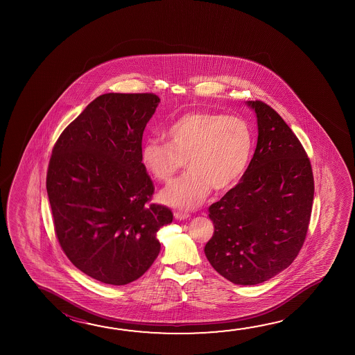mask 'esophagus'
I'll return each instance as SVG.
<instances>
[{
	"instance_id": "34e87169",
	"label": "esophagus",
	"mask_w": 355,
	"mask_h": 355,
	"mask_svg": "<svg viewBox=\"0 0 355 355\" xmlns=\"http://www.w3.org/2000/svg\"><path fill=\"white\" fill-rule=\"evenodd\" d=\"M189 216H191L189 213H186V211H175V218L178 220H184V219H188Z\"/></svg>"
}]
</instances>
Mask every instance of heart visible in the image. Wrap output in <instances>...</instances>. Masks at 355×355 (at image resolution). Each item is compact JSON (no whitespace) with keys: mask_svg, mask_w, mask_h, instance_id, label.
<instances>
[{"mask_svg":"<svg viewBox=\"0 0 355 355\" xmlns=\"http://www.w3.org/2000/svg\"><path fill=\"white\" fill-rule=\"evenodd\" d=\"M168 142L150 139L141 161L155 180L168 183L188 161L189 172L163 189V203L193 209L211 188L227 192L250 166L254 135L243 117L215 111H193L177 119L166 131Z\"/></svg>","mask_w":355,"mask_h":355,"instance_id":"b5f03b06","label":"heart"}]
</instances>
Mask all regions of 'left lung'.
<instances>
[{
  "label": "left lung",
  "instance_id": "1",
  "mask_svg": "<svg viewBox=\"0 0 355 355\" xmlns=\"http://www.w3.org/2000/svg\"><path fill=\"white\" fill-rule=\"evenodd\" d=\"M259 137L238 184L209 207L214 233L204 251L210 265L236 285L272 279L302 249L313 204L311 161L290 126L270 105L249 101Z\"/></svg>",
  "mask_w": 355,
  "mask_h": 355
}]
</instances>
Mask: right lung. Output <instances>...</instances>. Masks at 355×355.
Here are the masks:
<instances>
[{"instance_id": "obj_1", "label": "right lung", "mask_w": 355, "mask_h": 355, "mask_svg": "<svg viewBox=\"0 0 355 355\" xmlns=\"http://www.w3.org/2000/svg\"><path fill=\"white\" fill-rule=\"evenodd\" d=\"M159 98L109 93L87 105L53 147L47 193L54 233L71 263L107 285L151 268L158 229L172 211L151 204L155 186L142 161V135Z\"/></svg>"}]
</instances>
